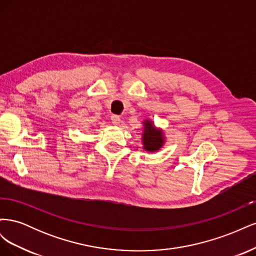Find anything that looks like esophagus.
<instances>
[{
	"label": "esophagus",
	"instance_id": "obj_1",
	"mask_svg": "<svg viewBox=\"0 0 256 256\" xmlns=\"http://www.w3.org/2000/svg\"><path fill=\"white\" fill-rule=\"evenodd\" d=\"M111 120H112V122L114 124V125H116V126H118L120 124V118L118 115H112Z\"/></svg>",
	"mask_w": 256,
	"mask_h": 256
}]
</instances>
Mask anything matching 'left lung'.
<instances>
[{
  "mask_svg": "<svg viewBox=\"0 0 256 256\" xmlns=\"http://www.w3.org/2000/svg\"><path fill=\"white\" fill-rule=\"evenodd\" d=\"M143 131H142V144L143 150L147 152H156L164 147L166 143V134L164 129L156 127L154 122L146 118L142 122Z\"/></svg>",
  "mask_w": 256,
  "mask_h": 256,
  "instance_id": "1",
  "label": "left lung"
}]
</instances>
